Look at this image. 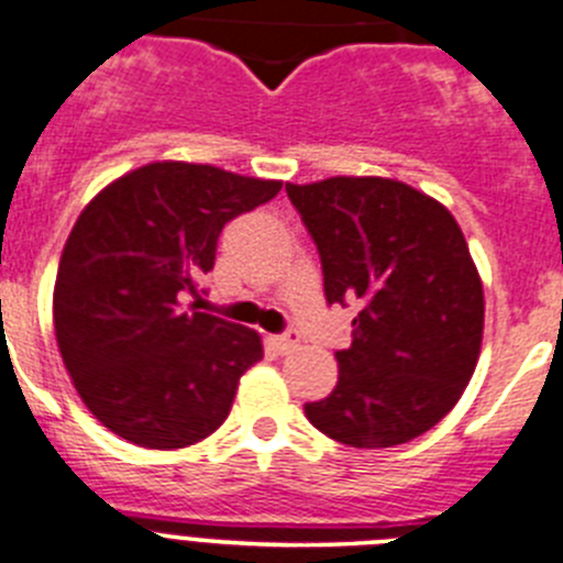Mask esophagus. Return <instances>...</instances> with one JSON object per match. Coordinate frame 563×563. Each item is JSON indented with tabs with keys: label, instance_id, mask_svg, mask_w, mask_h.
Listing matches in <instances>:
<instances>
[{
	"label": "esophagus",
	"instance_id": "1",
	"mask_svg": "<svg viewBox=\"0 0 563 563\" xmlns=\"http://www.w3.org/2000/svg\"><path fill=\"white\" fill-rule=\"evenodd\" d=\"M275 344H277V351H280V353H294L297 347H300V333H297V331L283 333V336L275 339Z\"/></svg>",
	"mask_w": 563,
	"mask_h": 563
}]
</instances>
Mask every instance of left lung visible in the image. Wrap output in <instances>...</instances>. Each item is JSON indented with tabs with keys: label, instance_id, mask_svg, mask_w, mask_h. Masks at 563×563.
<instances>
[{
	"label": "left lung",
	"instance_id": "obj_1",
	"mask_svg": "<svg viewBox=\"0 0 563 563\" xmlns=\"http://www.w3.org/2000/svg\"><path fill=\"white\" fill-rule=\"evenodd\" d=\"M286 190L317 241L328 302L358 306L336 387L306 404L308 420L353 449L420 438L460 401L483 347V277L463 230L438 199L384 176Z\"/></svg>",
	"mask_w": 563,
	"mask_h": 563
}]
</instances>
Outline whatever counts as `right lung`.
<instances>
[{
	"mask_svg": "<svg viewBox=\"0 0 563 563\" xmlns=\"http://www.w3.org/2000/svg\"><path fill=\"white\" fill-rule=\"evenodd\" d=\"M280 187L162 159L84 207L60 252L53 325L80 401L109 432L143 449H185L224 423L263 339L185 300H199L227 221Z\"/></svg>",
	"mask_w": 563,
	"mask_h": 563,
	"instance_id": "add662e5",
	"label": "right lung"
}]
</instances>
